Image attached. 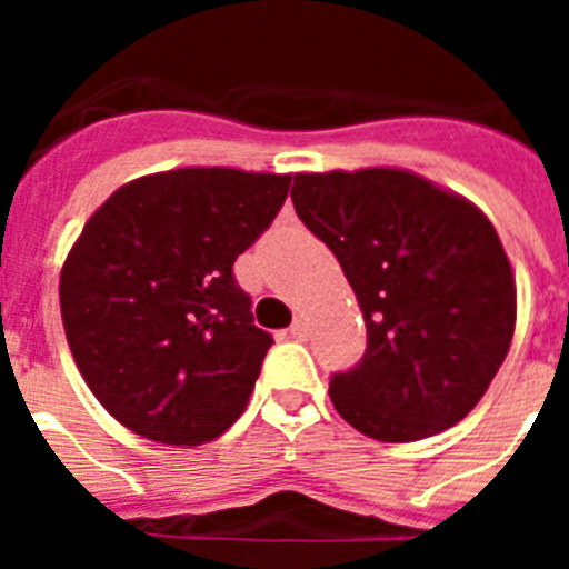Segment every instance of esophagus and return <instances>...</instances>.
Here are the masks:
<instances>
[{"label": "esophagus", "instance_id": "obj_1", "mask_svg": "<svg viewBox=\"0 0 569 569\" xmlns=\"http://www.w3.org/2000/svg\"><path fill=\"white\" fill-rule=\"evenodd\" d=\"M305 333H308V325H305V319H296L293 325H290V336H293V339H305Z\"/></svg>", "mask_w": 569, "mask_h": 569}]
</instances>
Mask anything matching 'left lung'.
Listing matches in <instances>:
<instances>
[{
    "label": "left lung",
    "instance_id": "1",
    "mask_svg": "<svg viewBox=\"0 0 569 569\" xmlns=\"http://www.w3.org/2000/svg\"><path fill=\"white\" fill-rule=\"evenodd\" d=\"M299 219L333 250L367 325V350L330 399L376 441L459 425L487 393L516 330V279L485 213L410 170L296 173Z\"/></svg>",
    "mask_w": 569,
    "mask_h": 569
}]
</instances>
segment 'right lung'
Here are the masks:
<instances>
[{
  "label": "right lung",
  "mask_w": 569,
  "mask_h": 569,
  "mask_svg": "<svg viewBox=\"0 0 569 569\" xmlns=\"http://www.w3.org/2000/svg\"><path fill=\"white\" fill-rule=\"evenodd\" d=\"M290 176L179 168L122 184L90 216L59 276L70 353L102 407L136 436L196 447L248 407L270 333L253 325L233 261Z\"/></svg>",
  "instance_id": "add662e5"
}]
</instances>
